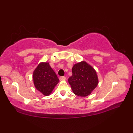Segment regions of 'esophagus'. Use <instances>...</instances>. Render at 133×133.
Listing matches in <instances>:
<instances>
[{
    "instance_id": "esophagus-1",
    "label": "esophagus",
    "mask_w": 133,
    "mask_h": 133,
    "mask_svg": "<svg viewBox=\"0 0 133 133\" xmlns=\"http://www.w3.org/2000/svg\"><path fill=\"white\" fill-rule=\"evenodd\" d=\"M59 79H60V81H65L66 79V78L65 77H61L59 78Z\"/></svg>"
}]
</instances>
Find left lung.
<instances>
[{
  "instance_id": "obj_1",
  "label": "left lung",
  "mask_w": 133,
  "mask_h": 133,
  "mask_svg": "<svg viewBox=\"0 0 133 133\" xmlns=\"http://www.w3.org/2000/svg\"><path fill=\"white\" fill-rule=\"evenodd\" d=\"M72 75L69 78V83L74 94L85 97L90 95L99 83L97 71L86 61L74 64Z\"/></svg>"
}]
</instances>
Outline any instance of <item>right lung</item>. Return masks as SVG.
I'll return each mask as SVG.
<instances>
[{
	"mask_svg": "<svg viewBox=\"0 0 133 133\" xmlns=\"http://www.w3.org/2000/svg\"><path fill=\"white\" fill-rule=\"evenodd\" d=\"M35 89L44 96L51 94L59 80L49 62L39 63L32 73Z\"/></svg>",
	"mask_w": 133,
	"mask_h": 133,
	"instance_id": "right-lung-1",
	"label": "right lung"
}]
</instances>
